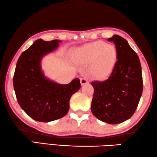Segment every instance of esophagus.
I'll return each instance as SVG.
<instances>
[{
	"mask_svg": "<svg viewBox=\"0 0 157 157\" xmlns=\"http://www.w3.org/2000/svg\"><path fill=\"white\" fill-rule=\"evenodd\" d=\"M80 81H81V85H82V86L85 85V84L88 83V80H87V79H86V78H80Z\"/></svg>",
	"mask_w": 157,
	"mask_h": 157,
	"instance_id": "obj_1",
	"label": "esophagus"
}]
</instances>
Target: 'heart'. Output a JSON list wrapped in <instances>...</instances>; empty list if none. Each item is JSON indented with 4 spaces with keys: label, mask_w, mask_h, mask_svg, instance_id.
<instances>
[{
    "label": "heart",
    "mask_w": 157,
    "mask_h": 157,
    "mask_svg": "<svg viewBox=\"0 0 157 157\" xmlns=\"http://www.w3.org/2000/svg\"><path fill=\"white\" fill-rule=\"evenodd\" d=\"M76 58L86 63L95 62L93 73L98 78H105L113 69L117 52L113 46L99 41L78 49L76 52Z\"/></svg>",
    "instance_id": "obj_1"
}]
</instances>
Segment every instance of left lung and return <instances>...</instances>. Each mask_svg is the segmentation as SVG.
<instances>
[{
  "label": "left lung",
  "mask_w": 157,
  "mask_h": 157,
  "mask_svg": "<svg viewBox=\"0 0 157 157\" xmlns=\"http://www.w3.org/2000/svg\"><path fill=\"white\" fill-rule=\"evenodd\" d=\"M108 41L115 44L117 60L108 79L90 83L94 88L91 111L98 120L114 124L135 113L142 94L143 81L139 56L128 41L117 35Z\"/></svg>",
  "instance_id": "obj_1"
}]
</instances>
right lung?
I'll list each match as a JSON object with an SVG mask.
<instances>
[{"mask_svg": "<svg viewBox=\"0 0 157 157\" xmlns=\"http://www.w3.org/2000/svg\"><path fill=\"white\" fill-rule=\"evenodd\" d=\"M59 40H36L18 59L13 76V86L18 103L36 121L48 122L67 114L71 95L81 88L80 80L69 84L56 83L44 76L41 60L57 48Z\"/></svg>", "mask_w": 157, "mask_h": 157, "instance_id": "obj_1", "label": "right lung"}]
</instances>
